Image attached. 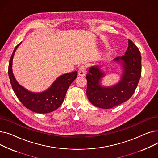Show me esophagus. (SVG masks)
<instances>
[{
  "label": "esophagus",
  "instance_id": "obj_1",
  "mask_svg": "<svg viewBox=\"0 0 158 158\" xmlns=\"http://www.w3.org/2000/svg\"><path fill=\"white\" fill-rule=\"evenodd\" d=\"M87 66L86 65H82L78 70V75L80 76H85L86 72Z\"/></svg>",
  "mask_w": 158,
  "mask_h": 158
}]
</instances>
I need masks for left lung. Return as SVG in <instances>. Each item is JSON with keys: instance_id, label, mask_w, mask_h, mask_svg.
Masks as SVG:
<instances>
[{"instance_id": "left-lung-1", "label": "left lung", "mask_w": 158, "mask_h": 158, "mask_svg": "<svg viewBox=\"0 0 158 158\" xmlns=\"http://www.w3.org/2000/svg\"><path fill=\"white\" fill-rule=\"evenodd\" d=\"M122 61L123 72L119 83L105 88L99 85L104 76L97 66H92L86 74V95L93 105L103 109H110L127 101L135 92L142 74V57L136 45L129 40L125 55L115 58Z\"/></svg>"}]
</instances>
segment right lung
Instances as JSON below:
<instances>
[{
	"label": "right lung",
	"mask_w": 158,
	"mask_h": 158,
	"mask_svg": "<svg viewBox=\"0 0 158 158\" xmlns=\"http://www.w3.org/2000/svg\"><path fill=\"white\" fill-rule=\"evenodd\" d=\"M21 42L16 45L11 56L8 75L12 88L22 104L29 110L38 113L52 112L59 107L63 102L67 89L77 76L76 71L63 74L58 77L47 90L41 93H32L20 86L12 72V62L14 54Z\"/></svg>",
	"instance_id": "1"
}]
</instances>
